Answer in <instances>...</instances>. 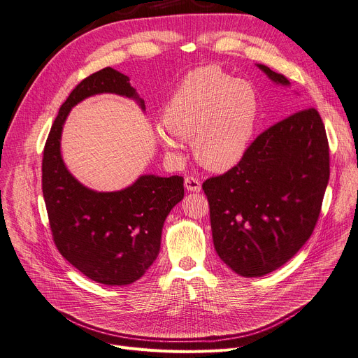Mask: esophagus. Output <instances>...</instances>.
<instances>
[{
    "label": "esophagus",
    "mask_w": 358,
    "mask_h": 358,
    "mask_svg": "<svg viewBox=\"0 0 358 358\" xmlns=\"http://www.w3.org/2000/svg\"><path fill=\"white\" fill-rule=\"evenodd\" d=\"M185 187H186L187 192H199L201 189H202L201 182L196 178H194V176H187L185 179Z\"/></svg>",
    "instance_id": "34e87169"
}]
</instances>
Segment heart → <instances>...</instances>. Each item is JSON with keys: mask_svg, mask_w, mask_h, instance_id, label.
Instances as JSON below:
<instances>
[{"mask_svg": "<svg viewBox=\"0 0 358 358\" xmlns=\"http://www.w3.org/2000/svg\"><path fill=\"white\" fill-rule=\"evenodd\" d=\"M260 101L251 82L234 79L217 66L187 73L166 103L157 137L178 155L179 140L191 141L196 160L209 171H227L245 155L253 138Z\"/></svg>", "mask_w": 358, "mask_h": 358, "instance_id": "1", "label": "heart"}]
</instances>
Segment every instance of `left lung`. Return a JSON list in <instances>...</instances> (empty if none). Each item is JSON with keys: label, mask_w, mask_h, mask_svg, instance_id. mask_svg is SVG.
<instances>
[{"label": "left lung", "mask_w": 358, "mask_h": 358, "mask_svg": "<svg viewBox=\"0 0 358 358\" xmlns=\"http://www.w3.org/2000/svg\"><path fill=\"white\" fill-rule=\"evenodd\" d=\"M256 66L273 83L290 88L285 75ZM328 180V140L317 110L271 125L237 166L202 185L220 259L243 278L283 266L309 240Z\"/></svg>", "instance_id": "obj_1"}]
</instances>
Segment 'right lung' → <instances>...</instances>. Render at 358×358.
Segmentation results:
<instances>
[{
  "label": "right lung",
  "mask_w": 358,
  "mask_h": 358,
  "mask_svg": "<svg viewBox=\"0 0 358 358\" xmlns=\"http://www.w3.org/2000/svg\"><path fill=\"white\" fill-rule=\"evenodd\" d=\"M99 94L134 99L145 111L127 75L105 68L83 79L63 102L50 129L41 187L60 255L94 282L124 286L138 280L157 259L164 220L183 199V178L141 175L113 192L82 185L63 162L62 131L75 105Z\"/></svg>",
  "instance_id": "obj_1"
}]
</instances>
